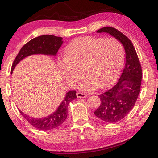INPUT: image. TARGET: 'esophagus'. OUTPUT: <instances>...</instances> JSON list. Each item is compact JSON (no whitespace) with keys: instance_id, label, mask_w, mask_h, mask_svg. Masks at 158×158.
<instances>
[{"instance_id":"obj_1","label":"esophagus","mask_w":158,"mask_h":158,"mask_svg":"<svg viewBox=\"0 0 158 158\" xmlns=\"http://www.w3.org/2000/svg\"><path fill=\"white\" fill-rule=\"evenodd\" d=\"M88 94H84L83 92H78L77 94V96L78 98H86Z\"/></svg>"}]
</instances>
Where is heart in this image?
Returning a JSON list of instances; mask_svg holds the SVG:
<instances>
[{"instance_id": "b5f03b06", "label": "heart", "mask_w": 158, "mask_h": 158, "mask_svg": "<svg viewBox=\"0 0 158 158\" xmlns=\"http://www.w3.org/2000/svg\"><path fill=\"white\" fill-rule=\"evenodd\" d=\"M124 62V48L114 38L79 37L70 42L64 50V58L58 66L67 81L74 84L82 75L86 79L84 89L96 84L98 88L109 86L117 79Z\"/></svg>"}]
</instances>
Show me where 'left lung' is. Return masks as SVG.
<instances>
[{"mask_svg":"<svg viewBox=\"0 0 158 158\" xmlns=\"http://www.w3.org/2000/svg\"><path fill=\"white\" fill-rule=\"evenodd\" d=\"M106 32L121 42L124 47V68L119 81L108 91L100 95L101 105L94 112L100 121L114 123L124 119L133 108L141 90L142 69L133 44L128 37L111 27L97 31Z\"/></svg>","mask_w":158,"mask_h":158,"instance_id":"1","label":"left lung"}]
</instances>
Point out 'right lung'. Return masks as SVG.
<instances>
[{
  "label": "right lung",
  "instance_id": "obj_1",
  "mask_svg": "<svg viewBox=\"0 0 158 158\" xmlns=\"http://www.w3.org/2000/svg\"><path fill=\"white\" fill-rule=\"evenodd\" d=\"M63 41L62 37L53 35H43L36 37L24 45L13 62L12 65L11 72H12L17 63L29 56L33 54H44L56 56L57 51L61 47ZM77 98L76 91H69L66 94V96L57 107L56 111L52 114L44 118L37 119L29 117L23 112L21 114L29 123L35 128L42 131L53 130L58 128L64 122L67 117L68 105L70 102Z\"/></svg>",
  "mask_w": 158,
  "mask_h": 158
}]
</instances>
